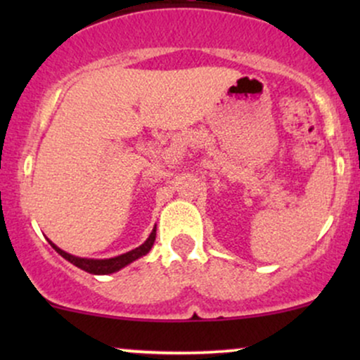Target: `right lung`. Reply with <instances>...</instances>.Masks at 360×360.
<instances>
[{
    "instance_id": "1",
    "label": "right lung",
    "mask_w": 360,
    "mask_h": 360,
    "mask_svg": "<svg viewBox=\"0 0 360 360\" xmlns=\"http://www.w3.org/2000/svg\"><path fill=\"white\" fill-rule=\"evenodd\" d=\"M154 240H155V229L152 230L150 235H148L147 240L143 242L140 247H137V249L127 252V254L118 255V257L103 259V260L74 257V255L68 254V252H64V250H60L57 245H53L52 242H51V245L57 252H59L62 257H64L65 260H69V262L74 264L76 267H79V269H82V271L91 272V274H111V272H117V271L122 269V267H125L130 262H134V260H137L139 257H142V255H146L147 252L152 249V245H154Z\"/></svg>"
}]
</instances>
